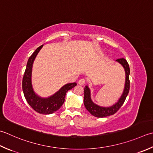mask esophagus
Instances as JSON below:
<instances>
[{
  "label": "esophagus",
  "mask_w": 153,
  "mask_h": 153,
  "mask_svg": "<svg viewBox=\"0 0 153 153\" xmlns=\"http://www.w3.org/2000/svg\"><path fill=\"white\" fill-rule=\"evenodd\" d=\"M85 82H86L85 79L82 78V79H80L79 80L78 84H79V85H84L85 83Z\"/></svg>",
  "instance_id": "1"
}]
</instances>
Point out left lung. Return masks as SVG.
Returning a JSON list of instances; mask_svg holds the SVG:
<instances>
[{"instance_id": "obj_1", "label": "left lung", "mask_w": 153, "mask_h": 153, "mask_svg": "<svg viewBox=\"0 0 153 153\" xmlns=\"http://www.w3.org/2000/svg\"><path fill=\"white\" fill-rule=\"evenodd\" d=\"M117 62L123 66L125 70V75H126V78H125V89L123 93L121 95V97L119 99L118 102L116 103L113 106L109 107H103L97 105L92 102L90 96V90L88 88V86H85L84 88V100H83V103L87 110L91 113L92 115H94L96 117H105L110 116L117 111L121 108V107L124 103L126 97L128 94L130 89V81H129V74H130V68L128 65V62L124 58H119L116 59Z\"/></svg>"}]
</instances>
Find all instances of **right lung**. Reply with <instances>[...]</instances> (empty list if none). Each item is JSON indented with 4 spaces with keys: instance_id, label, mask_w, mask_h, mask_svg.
Segmentation results:
<instances>
[{
    "instance_id": "right-lung-1",
    "label": "right lung",
    "mask_w": 153,
    "mask_h": 153,
    "mask_svg": "<svg viewBox=\"0 0 153 153\" xmlns=\"http://www.w3.org/2000/svg\"><path fill=\"white\" fill-rule=\"evenodd\" d=\"M42 46L43 45L38 47L28 59L22 79V90L27 102L33 109L41 114L48 115L52 114L60 108L64 103L67 91L74 88L77 83L75 82L68 83L48 98H41L35 94L31 84L32 68L36 56Z\"/></svg>"
}]
</instances>
